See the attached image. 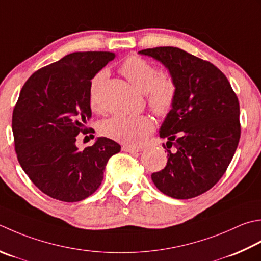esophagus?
I'll list each match as a JSON object with an SVG mask.
<instances>
[{
  "mask_svg": "<svg viewBox=\"0 0 261 261\" xmlns=\"http://www.w3.org/2000/svg\"><path fill=\"white\" fill-rule=\"evenodd\" d=\"M122 150L126 152H131V154H136V152H139L142 150L140 147H131V146H123L122 147Z\"/></svg>",
  "mask_w": 261,
  "mask_h": 261,
  "instance_id": "obj_1",
  "label": "esophagus"
}]
</instances>
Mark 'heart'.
Masks as SVG:
<instances>
[{"instance_id": "1", "label": "heart", "mask_w": 261, "mask_h": 261, "mask_svg": "<svg viewBox=\"0 0 261 261\" xmlns=\"http://www.w3.org/2000/svg\"><path fill=\"white\" fill-rule=\"evenodd\" d=\"M120 72L138 91L146 94L148 105L155 114L164 116L172 110L176 97V85L167 72H158L150 61L138 55L125 59L120 66ZM104 78L105 72L100 71L90 83L89 100L93 110L98 109L96 99L97 88ZM152 121L146 115H115L101 122L99 131L110 139L137 146L142 144L152 131Z\"/></svg>"}]
</instances>
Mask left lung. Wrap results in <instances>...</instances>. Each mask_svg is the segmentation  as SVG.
I'll return each instance as SVG.
<instances>
[{
	"mask_svg": "<svg viewBox=\"0 0 261 261\" xmlns=\"http://www.w3.org/2000/svg\"><path fill=\"white\" fill-rule=\"evenodd\" d=\"M139 54L164 64L176 85L174 105L160 129L174 150L166 149V166L151 180L168 197L200 196L221 180L238 148V97L217 66L181 48L164 46Z\"/></svg>",
	"mask_w": 261,
	"mask_h": 261,
	"instance_id": "1",
	"label": "left lung"
}]
</instances>
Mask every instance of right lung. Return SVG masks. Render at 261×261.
Here are the masks:
<instances>
[{
    "instance_id": "obj_1",
    "label": "right lung",
    "mask_w": 261,
    "mask_h": 261,
    "mask_svg": "<svg viewBox=\"0 0 261 261\" xmlns=\"http://www.w3.org/2000/svg\"><path fill=\"white\" fill-rule=\"evenodd\" d=\"M111 52H74L29 76L12 114L19 164L34 185L56 200L76 202L99 188L110 157L121 150L99 137L79 150L76 136L91 117L89 89Z\"/></svg>"
}]
</instances>
